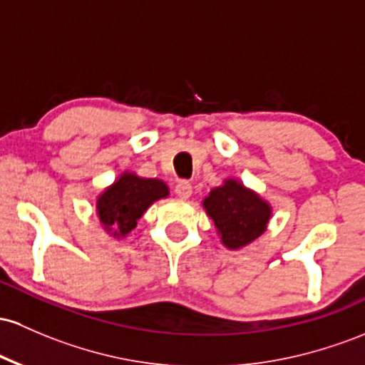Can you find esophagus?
<instances>
[{"label": "esophagus", "instance_id": "obj_1", "mask_svg": "<svg viewBox=\"0 0 365 365\" xmlns=\"http://www.w3.org/2000/svg\"><path fill=\"white\" fill-rule=\"evenodd\" d=\"M175 194L182 199H189L192 195V183L187 180H180L175 185Z\"/></svg>", "mask_w": 365, "mask_h": 365}]
</instances>
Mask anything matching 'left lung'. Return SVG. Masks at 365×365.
Here are the masks:
<instances>
[{
  "instance_id": "1",
  "label": "left lung",
  "mask_w": 365,
  "mask_h": 365,
  "mask_svg": "<svg viewBox=\"0 0 365 365\" xmlns=\"http://www.w3.org/2000/svg\"><path fill=\"white\" fill-rule=\"evenodd\" d=\"M204 210L215 222L222 242L230 250L246 246L265 232L270 206L242 183L227 180L204 199Z\"/></svg>"
}]
</instances>
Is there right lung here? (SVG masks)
Wrapping results in <instances>:
<instances>
[{
	"label": "right lung",
	"mask_w": 365,
	"mask_h": 365,
	"mask_svg": "<svg viewBox=\"0 0 365 365\" xmlns=\"http://www.w3.org/2000/svg\"><path fill=\"white\" fill-rule=\"evenodd\" d=\"M166 183L155 178H140L124 173L118 182L103 192L97 201L100 223L114 235H126L137 227V222L152 202L168 195Z\"/></svg>",
	"instance_id": "add662e5"
}]
</instances>
